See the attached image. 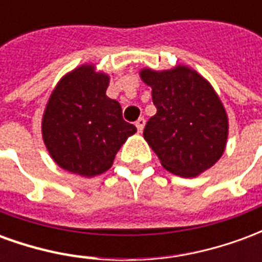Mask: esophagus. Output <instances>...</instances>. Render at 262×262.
<instances>
[{
	"instance_id": "obj_1",
	"label": "esophagus",
	"mask_w": 262,
	"mask_h": 262,
	"mask_svg": "<svg viewBox=\"0 0 262 262\" xmlns=\"http://www.w3.org/2000/svg\"><path fill=\"white\" fill-rule=\"evenodd\" d=\"M144 125H146V119H144V118H139V119L136 120V127L139 132H143Z\"/></svg>"
}]
</instances>
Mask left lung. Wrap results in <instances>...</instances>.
<instances>
[{"label":"left lung","instance_id":"left-lung-1","mask_svg":"<svg viewBox=\"0 0 262 262\" xmlns=\"http://www.w3.org/2000/svg\"><path fill=\"white\" fill-rule=\"evenodd\" d=\"M140 77L151 86L157 108L143 136L161 165L185 178L210 168L225 151L229 133L227 115L212 85L185 66L144 69Z\"/></svg>","mask_w":262,"mask_h":262}]
</instances>
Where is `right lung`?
<instances>
[{"label": "right lung", "instance_id": "right-lung-1", "mask_svg": "<svg viewBox=\"0 0 262 262\" xmlns=\"http://www.w3.org/2000/svg\"><path fill=\"white\" fill-rule=\"evenodd\" d=\"M109 75L81 66L66 74L49 98L42 120L43 142L52 159L81 177L102 174L136 126L122 116L118 101L106 97Z\"/></svg>", "mask_w": 262, "mask_h": 262}]
</instances>
